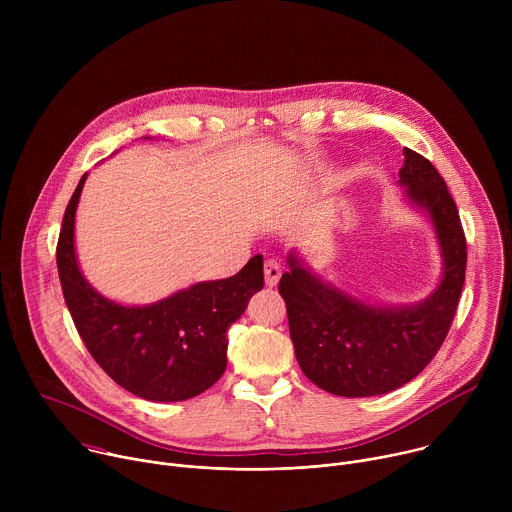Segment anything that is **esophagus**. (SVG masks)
<instances>
[{
    "instance_id": "obj_1",
    "label": "esophagus",
    "mask_w": 512,
    "mask_h": 512,
    "mask_svg": "<svg viewBox=\"0 0 512 512\" xmlns=\"http://www.w3.org/2000/svg\"><path fill=\"white\" fill-rule=\"evenodd\" d=\"M263 271H265V283L269 287H273V285H277V281H279V277L283 273V267L275 259H269V261H265Z\"/></svg>"
}]
</instances>
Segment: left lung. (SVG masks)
I'll list each match as a JSON object with an SVG mask.
<instances>
[{"instance_id":"8db88e82","label":"left lung","mask_w":512,"mask_h":512,"mask_svg":"<svg viewBox=\"0 0 512 512\" xmlns=\"http://www.w3.org/2000/svg\"><path fill=\"white\" fill-rule=\"evenodd\" d=\"M399 184L427 212L442 249L444 273L413 306H375L322 281L289 253L281 275L289 336L304 375L338 397H373L417 377L444 344L466 277V237L456 202L433 164L405 148Z\"/></svg>"}]
</instances>
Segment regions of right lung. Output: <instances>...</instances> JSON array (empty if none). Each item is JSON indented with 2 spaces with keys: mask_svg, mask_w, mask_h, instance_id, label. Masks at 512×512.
Instances as JSON below:
<instances>
[{
  "mask_svg": "<svg viewBox=\"0 0 512 512\" xmlns=\"http://www.w3.org/2000/svg\"><path fill=\"white\" fill-rule=\"evenodd\" d=\"M87 174L64 210L56 265L64 302L87 350L125 391L160 403L200 395L227 369V330L263 289V257L233 277L200 281L150 306H121L91 287L75 253V214Z\"/></svg>",
  "mask_w": 512,
  "mask_h": 512,
  "instance_id": "add662e5",
  "label": "right lung"
}]
</instances>
